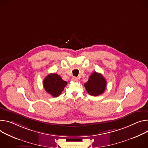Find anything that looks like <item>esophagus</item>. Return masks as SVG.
I'll use <instances>...</instances> for the list:
<instances>
[{
    "mask_svg": "<svg viewBox=\"0 0 148 148\" xmlns=\"http://www.w3.org/2000/svg\"><path fill=\"white\" fill-rule=\"evenodd\" d=\"M72 80H73V82H76L78 81V78H77V77H74L72 78Z\"/></svg>",
    "mask_w": 148,
    "mask_h": 148,
    "instance_id": "1",
    "label": "esophagus"
}]
</instances>
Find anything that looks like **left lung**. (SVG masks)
<instances>
[{
    "label": "left lung",
    "mask_w": 148,
    "mask_h": 148,
    "mask_svg": "<svg viewBox=\"0 0 148 148\" xmlns=\"http://www.w3.org/2000/svg\"><path fill=\"white\" fill-rule=\"evenodd\" d=\"M106 84V80L101 74L94 72L90 76L88 82L84 84V87L90 95L97 96L104 92Z\"/></svg>",
    "instance_id": "1"
}]
</instances>
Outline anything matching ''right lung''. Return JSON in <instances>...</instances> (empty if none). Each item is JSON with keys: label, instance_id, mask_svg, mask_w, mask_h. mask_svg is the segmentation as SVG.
<instances>
[{"label": "right lung", "instance_id": "add662e5", "mask_svg": "<svg viewBox=\"0 0 148 148\" xmlns=\"http://www.w3.org/2000/svg\"><path fill=\"white\" fill-rule=\"evenodd\" d=\"M66 84V82L64 81L59 75L56 73L48 74L44 78L43 83L45 91L54 97L61 95Z\"/></svg>", "mask_w": 148, "mask_h": 148}]
</instances>
